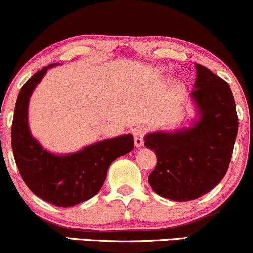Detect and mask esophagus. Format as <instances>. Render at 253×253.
I'll use <instances>...</instances> for the list:
<instances>
[{"instance_id":"esophagus-1","label":"esophagus","mask_w":253,"mask_h":253,"mask_svg":"<svg viewBox=\"0 0 253 253\" xmlns=\"http://www.w3.org/2000/svg\"><path fill=\"white\" fill-rule=\"evenodd\" d=\"M146 134V127L139 126L134 130V142L136 147H141L144 145V136Z\"/></svg>"}]
</instances>
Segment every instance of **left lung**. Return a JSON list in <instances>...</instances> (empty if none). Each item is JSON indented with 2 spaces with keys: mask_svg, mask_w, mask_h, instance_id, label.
I'll return each mask as SVG.
<instances>
[{
  "mask_svg": "<svg viewBox=\"0 0 253 253\" xmlns=\"http://www.w3.org/2000/svg\"><path fill=\"white\" fill-rule=\"evenodd\" d=\"M191 95L197 112L192 124L144 137L157 165L148 176L156 194L174 201H190L217 186L225 175L238 135L235 101L228 83L201 64H195Z\"/></svg>",
  "mask_w": 253,
  "mask_h": 253,
  "instance_id": "obj_1",
  "label": "left lung"
}]
</instances>
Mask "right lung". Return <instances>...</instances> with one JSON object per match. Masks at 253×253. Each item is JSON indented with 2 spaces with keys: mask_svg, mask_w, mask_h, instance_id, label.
<instances>
[{
  "mask_svg": "<svg viewBox=\"0 0 253 253\" xmlns=\"http://www.w3.org/2000/svg\"><path fill=\"white\" fill-rule=\"evenodd\" d=\"M56 66L39 70L20 88L10 130L12 150L23 180L36 196L58 207H72L100 191L111 163L134 148V137L121 135L67 155L43 148L30 132L28 107L33 91L47 70Z\"/></svg>",
  "mask_w": 253,
  "mask_h": 253,
  "instance_id": "right-lung-1",
  "label": "right lung"
}]
</instances>
